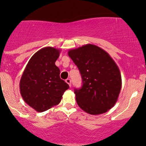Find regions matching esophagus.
Returning <instances> with one entry per match:
<instances>
[{"instance_id": "esophagus-1", "label": "esophagus", "mask_w": 146, "mask_h": 146, "mask_svg": "<svg viewBox=\"0 0 146 146\" xmlns=\"http://www.w3.org/2000/svg\"><path fill=\"white\" fill-rule=\"evenodd\" d=\"M66 82L67 84H68V85L71 86V80L70 79V78H67L66 80Z\"/></svg>"}]
</instances>
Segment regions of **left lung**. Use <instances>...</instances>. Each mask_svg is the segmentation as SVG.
<instances>
[{"instance_id": "obj_1", "label": "left lung", "mask_w": 146, "mask_h": 146, "mask_svg": "<svg viewBox=\"0 0 146 146\" xmlns=\"http://www.w3.org/2000/svg\"><path fill=\"white\" fill-rule=\"evenodd\" d=\"M68 56L79 69L82 87L75 89L80 108L89 114L106 113L115 104L122 86L117 66L104 50L86 45L69 50Z\"/></svg>"}]
</instances>
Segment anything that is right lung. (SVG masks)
<instances>
[{"mask_svg":"<svg viewBox=\"0 0 146 146\" xmlns=\"http://www.w3.org/2000/svg\"><path fill=\"white\" fill-rule=\"evenodd\" d=\"M59 50L51 47L40 50L29 60L19 87L24 101L38 112H43L59 104L69 85L60 78L55 65Z\"/></svg>","mask_w":146,"mask_h":146,"instance_id":"add662e5","label":"right lung"}]
</instances>
